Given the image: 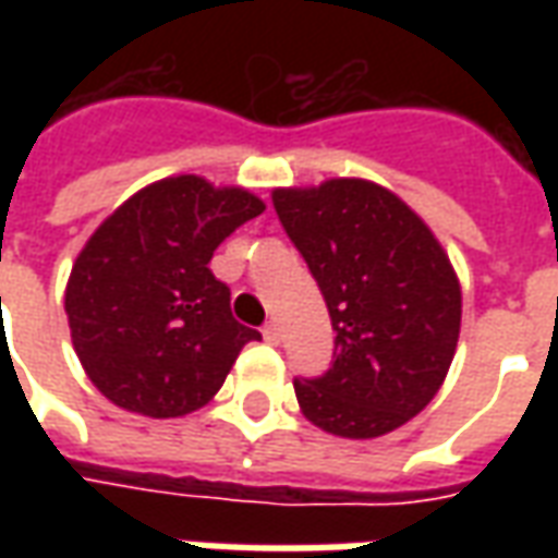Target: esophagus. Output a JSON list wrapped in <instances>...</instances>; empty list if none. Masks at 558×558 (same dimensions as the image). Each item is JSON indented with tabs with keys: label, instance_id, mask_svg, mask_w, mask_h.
Instances as JSON below:
<instances>
[{
	"label": "esophagus",
	"instance_id": "34e87169",
	"mask_svg": "<svg viewBox=\"0 0 558 558\" xmlns=\"http://www.w3.org/2000/svg\"><path fill=\"white\" fill-rule=\"evenodd\" d=\"M263 338H266L268 343H278V340H280L278 323H266V326H263Z\"/></svg>",
	"mask_w": 558,
	"mask_h": 558
}]
</instances>
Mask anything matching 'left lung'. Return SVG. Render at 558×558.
Returning <instances> with one entry per match:
<instances>
[{"label": "left lung", "mask_w": 558, "mask_h": 558, "mask_svg": "<svg viewBox=\"0 0 558 558\" xmlns=\"http://www.w3.org/2000/svg\"><path fill=\"white\" fill-rule=\"evenodd\" d=\"M271 203L323 290L335 362L295 379L304 418L343 439H376L442 388L460 338V280L430 227L367 179L275 187Z\"/></svg>", "instance_id": "1"}]
</instances>
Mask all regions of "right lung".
Instances as JSON below:
<instances>
[{"label":"right lung","instance_id":"right-lung-1","mask_svg":"<svg viewBox=\"0 0 558 558\" xmlns=\"http://www.w3.org/2000/svg\"><path fill=\"white\" fill-rule=\"evenodd\" d=\"M266 211L244 187L170 175L125 199L74 259L65 287L71 343L104 398L148 418H179L218 395L259 331L232 319L211 254Z\"/></svg>","mask_w":558,"mask_h":558}]
</instances>
